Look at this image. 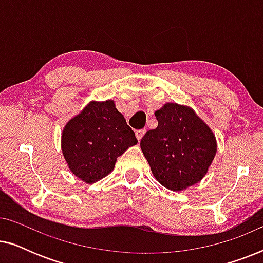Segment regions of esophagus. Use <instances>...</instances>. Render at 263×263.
I'll return each mask as SVG.
<instances>
[{
  "label": "esophagus",
  "mask_w": 263,
  "mask_h": 263,
  "mask_svg": "<svg viewBox=\"0 0 263 263\" xmlns=\"http://www.w3.org/2000/svg\"><path fill=\"white\" fill-rule=\"evenodd\" d=\"M145 133H146V129H139V130L135 132V135H136V138H138L139 141L143 138V135H145Z\"/></svg>",
  "instance_id": "1"
}]
</instances>
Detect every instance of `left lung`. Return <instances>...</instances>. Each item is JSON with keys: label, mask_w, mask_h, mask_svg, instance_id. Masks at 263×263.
<instances>
[{"label": "left lung", "mask_w": 263, "mask_h": 263, "mask_svg": "<svg viewBox=\"0 0 263 263\" xmlns=\"http://www.w3.org/2000/svg\"><path fill=\"white\" fill-rule=\"evenodd\" d=\"M154 115L158 127L141 139L142 153L161 185L182 192L206 176L217 154L215 135L190 106L166 103Z\"/></svg>", "instance_id": "8db88e82"}]
</instances>
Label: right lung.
I'll return each instance as SVG.
<instances>
[{"label": "right lung", "mask_w": 263, "mask_h": 263, "mask_svg": "<svg viewBox=\"0 0 263 263\" xmlns=\"http://www.w3.org/2000/svg\"><path fill=\"white\" fill-rule=\"evenodd\" d=\"M138 143L111 99L92 100L64 125L61 148L71 174L92 184L114 170L117 158Z\"/></svg>", "instance_id": "obj_1"}]
</instances>
